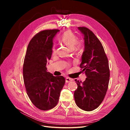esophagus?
<instances>
[{"label":"esophagus","instance_id":"obj_1","mask_svg":"<svg viewBox=\"0 0 130 130\" xmlns=\"http://www.w3.org/2000/svg\"><path fill=\"white\" fill-rule=\"evenodd\" d=\"M66 83H69V82H72V79H71V78H69V77H66Z\"/></svg>","mask_w":130,"mask_h":130}]
</instances>
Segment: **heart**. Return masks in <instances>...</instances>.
<instances>
[{"mask_svg":"<svg viewBox=\"0 0 130 130\" xmlns=\"http://www.w3.org/2000/svg\"><path fill=\"white\" fill-rule=\"evenodd\" d=\"M60 39L61 42L67 46L71 49H73L75 45L76 49H79L82 45V43L79 41H77V37L75 35L71 30H66L65 31L63 35L61 36ZM53 53L55 54L56 53V48L55 47H53L52 48Z\"/></svg>","mask_w":130,"mask_h":130,"instance_id":"b5f03b06","label":"heart"}]
</instances>
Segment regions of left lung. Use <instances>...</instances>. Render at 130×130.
<instances>
[{
  "instance_id": "left-lung-1",
  "label": "left lung",
  "mask_w": 130,
  "mask_h": 130,
  "mask_svg": "<svg viewBox=\"0 0 130 130\" xmlns=\"http://www.w3.org/2000/svg\"><path fill=\"white\" fill-rule=\"evenodd\" d=\"M78 29L84 35L85 46L79 67L87 77L83 82L75 80L78 87L74 96L79 108L91 111L98 108L105 98L110 69L108 59L99 39L86 27H78Z\"/></svg>"
}]
</instances>
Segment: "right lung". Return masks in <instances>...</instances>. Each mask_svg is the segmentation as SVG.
I'll return each instance as SVG.
<instances>
[{
  "mask_svg": "<svg viewBox=\"0 0 130 130\" xmlns=\"http://www.w3.org/2000/svg\"><path fill=\"white\" fill-rule=\"evenodd\" d=\"M58 29L42 30L34 36L27 47L23 65V78L26 92L32 103L46 111L59 101L65 79L54 76L47 71V61L52 56L53 39Z\"/></svg>",
  "mask_w": 130,
  "mask_h": 130,
  "instance_id": "1",
  "label": "right lung"
}]
</instances>
